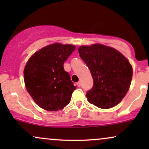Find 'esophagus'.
<instances>
[{
  "label": "esophagus",
  "mask_w": 149,
  "mask_h": 149,
  "mask_svg": "<svg viewBox=\"0 0 149 149\" xmlns=\"http://www.w3.org/2000/svg\"><path fill=\"white\" fill-rule=\"evenodd\" d=\"M76 85H77V86H78V87H80V86H81V83H80V81L78 82V83H76Z\"/></svg>",
  "instance_id": "esophagus-1"
}]
</instances>
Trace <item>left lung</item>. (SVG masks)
Here are the masks:
<instances>
[{
  "label": "left lung",
  "mask_w": 149,
  "mask_h": 149,
  "mask_svg": "<svg viewBox=\"0 0 149 149\" xmlns=\"http://www.w3.org/2000/svg\"><path fill=\"white\" fill-rule=\"evenodd\" d=\"M80 57L90 69L93 86L86 93L90 104L110 109L127 94L132 78V68L120 52L108 46L95 44L80 46Z\"/></svg>",
  "instance_id": "1"
}]
</instances>
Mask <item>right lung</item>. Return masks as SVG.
Listing matches in <instances>:
<instances>
[{"label": "right lung", "instance_id": "1", "mask_svg": "<svg viewBox=\"0 0 149 149\" xmlns=\"http://www.w3.org/2000/svg\"><path fill=\"white\" fill-rule=\"evenodd\" d=\"M75 49L72 45L52 44L42 47L27 61L24 70L26 88L42 109L55 111L69 104L76 87L64 71V63Z\"/></svg>", "mask_w": 149, "mask_h": 149}]
</instances>
